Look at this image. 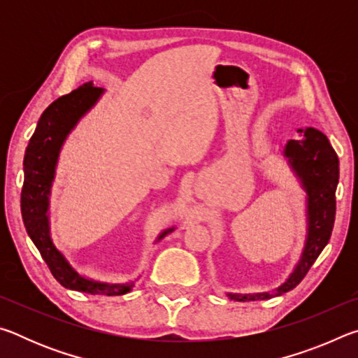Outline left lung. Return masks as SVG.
<instances>
[{
    "label": "left lung",
    "instance_id": "obj_1",
    "mask_svg": "<svg viewBox=\"0 0 358 358\" xmlns=\"http://www.w3.org/2000/svg\"><path fill=\"white\" fill-rule=\"evenodd\" d=\"M296 132L301 138L289 141L284 147L282 155L306 192V240L301 256L292 273L273 292H227L230 300H266L292 290L305 278L308 270L316 262L319 254L322 252L330 240L336 211L335 192L339 180L338 156L331 148L329 138L320 131L314 128H300Z\"/></svg>",
    "mask_w": 358,
    "mask_h": 358
}]
</instances>
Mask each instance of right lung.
Segmentation results:
<instances>
[{
    "label": "right lung",
    "instance_id": "obj_1",
    "mask_svg": "<svg viewBox=\"0 0 358 358\" xmlns=\"http://www.w3.org/2000/svg\"><path fill=\"white\" fill-rule=\"evenodd\" d=\"M102 94L104 88H98L93 82H87L69 94L53 101L41 115L23 159L25 180H23L20 205L23 224L29 238L39 250L52 275L63 287L92 295H123L134 287V281L112 284L80 275L53 243L50 234L48 208H50L52 185L55 180L59 153L71 131L76 128L85 113L92 110ZM173 230L175 227L162 230L155 243H159Z\"/></svg>",
    "mask_w": 358,
    "mask_h": 358
}]
</instances>
